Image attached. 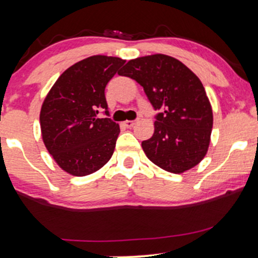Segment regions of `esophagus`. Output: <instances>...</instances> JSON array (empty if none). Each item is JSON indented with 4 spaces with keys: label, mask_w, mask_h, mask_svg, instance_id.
I'll return each instance as SVG.
<instances>
[{
    "label": "esophagus",
    "mask_w": 258,
    "mask_h": 258,
    "mask_svg": "<svg viewBox=\"0 0 258 258\" xmlns=\"http://www.w3.org/2000/svg\"><path fill=\"white\" fill-rule=\"evenodd\" d=\"M135 125V121H131V120H126L123 121V126L127 127V128H131Z\"/></svg>",
    "instance_id": "obj_1"
}]
</instances>
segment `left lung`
Segmentation results:
<instances>
[{"label": "left lung", "mask_w": 258, "mask_h": 258, "mask_svg": "<svg viewBox=\"0 0 258 258\" xmlns=\"http://www.w3.org/2000/svg\"><path fill=\"white\" fill-rule=\"evenodd\" d=\"M119 75L136 80L154 108L161 110L152 138L142 142L147 158L171 173L197 166L209 150L214 125L211 103L199 78L166 54L131 59Z\"/></svg>", "instance_id": "8db88e82"}]
</instances>
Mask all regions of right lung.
<instances>
[{"instance_id":"obj_1","label":"right lung","mask_w":258,"mask_h":258,"mask_svg":"<svg viewBox=\"0 0 258 258\" xmlns=\"http://www.w3.org/2000/svg\"><path fill=\"white\" fill-rule=\"evenodd\" d=\"M126 60L92 55L59 76L40 111L42 141L57 165L67 173L84 177L110 160L120 126L108 117L105 86Z\"/></svg>"}]
</instances>
